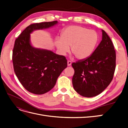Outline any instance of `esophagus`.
<instances>
[{"mask_svg": "<svg viewBox=\"0 0 128 128\" xmlns=\"http://www.w3.org/2000/svg\"><path fill=\"white\" fill-rule=\"evenodd\" d=\"M71 64H72V62H71L70 61L68 60V61H67V65L68 66H70Z\"/></svg>", "mask_w": 128, "mask_h": 128, "instance_id": "esophagus-1", "label": "esophagus"}]
</instances>
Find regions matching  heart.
<instances>
[{
  "label": "heart",
  "instance_id": "1",
  "mask_svg": "<svg viewBox=\"0 0 128 128\" xmlns=\"http://www.w3.org/2000/svg\"><path fill=\"white\" fill-rule=\"evenodd\" d=\"M98 42V35L94 30L86 27L72 26L65 28L57 38L56 45L59 52L64 55L69 50L77 59H86L94 52Z\"/></svg>",
  "mask_w": 128,
  "mask_h": 128
}]
</instances>
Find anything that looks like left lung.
Segmentation results:
<instances>
[{
    "instance_id": "8db88e82",
    "label": "left lung",
    "mask_w": 128,
    "mask_h": 128,
    "mask_svg": "<svg viewBox=\"0 0 128 128\" xmlns=\"http://www.w3.org/2000/svg\"><path fill=\"white\" fill-rule=\"evenodd\" d=\"M102 40L90 56L72 64V82L75 90L85 97L99 94L113 78L116 52L110 38L102 30Z\"/></svg>"
}]
</instances>
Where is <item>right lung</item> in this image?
<instances>
[{"mask_svg":"<svg viewBox=\"0 0 128 128\" xmlns=\"http://www.w3.org/2000/svg\"><path fill=\"white\" fill-rule=\"evenodd\" d=\"M57 24V21H54L30 24L15 41L12 54L14 72L22 86L34 94H42L51 90L67 67L64 56L34 48L30 42V34L33 31L48 28Z\"/></svg>","mask_w":128,"mask_h":128,"instance_id":"1","label":"right lung"}]
</instances>
